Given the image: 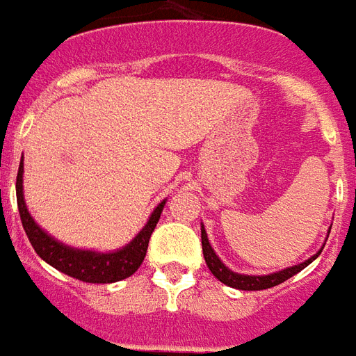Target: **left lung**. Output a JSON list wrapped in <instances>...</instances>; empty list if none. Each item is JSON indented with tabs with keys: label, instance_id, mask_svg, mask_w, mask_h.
<instances>
[{
	"label": "left lung",
	"instance_id": "obj_1",
	"mask_svg": "<svg viewBox=\"0 0 356 356\" xmlns=\"http://www.w3.org/2000/svg\"><path fill=\"white\" fill-rule=\"evenodd\" d=\"M201 243H203V254H204V261H207V266H209L210 273L216 277L218 281L224 282L227 286L237 288V290H266V288L277 286V284H281L290 277H294L298 271H302L303 267H307L311 261L315 260L318 254H315L313 258H309L307 261H303L300 266L294 267H288V269H282L279 273L273 275H266V277H250V275H238L233 273L232 269H227V267L220 261L214 250H212V246H210L209 238H207V232H204V227L201 229Z\"/></svg>",
	"mask_w": 356,
	"mask_h": 356
}]
</instances>
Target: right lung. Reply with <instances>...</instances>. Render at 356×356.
I'll return each mask as SVG.
<instances>
[{
    "label": "right lung",
    "instance_id": "add662e5",
    "mask_svg": "<svg viewBox=\"0 0 356 356\" xmlns=\"http://www.w3.org/2000/svg\"><path fill=\"white\" fill-rule=\"evenodd\" d=\"M22 170L24 168H22V163H20L17 175L18 212H20L22 227H24L26 235H28L30 243H32L33 250L47 264H51L54 269H58L62 273L70 275L74 279H79L83 282H102V284L127 279V277H131L142 266V261L146 258L149 237H152L153 229H155V225L159 222L165 201L153 210L149 222L134 237V241H131L129 245L118 250V252L98 254L89 252V250H75V248L60 245L58 241L49 237L40 225L32 220L30 212L26 209L24 197H22Z\"/></svg>",
    "mask_w": 356,
    "mask_h": 356
}]
</instances>
